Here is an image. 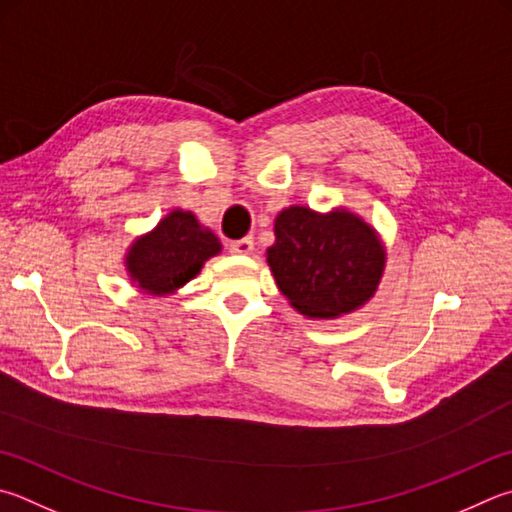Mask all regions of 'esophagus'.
<instances>
[{
  "label": "esophagus",
  "mask_w": 512,
  "mask_h": 512,
  "mask_svg": "<svg viewBox=\"0 0 512 512\" xmlns=\"http://www.w3.org/2000/svg\"><path fill=\"white\" fill-rule=\"evenodd\" d=\"M253 248H255L253 237L235 239V241H230V244H228V250L232 255H250V253H253Z\"/></svg>",
  "instance_id": "obj_1"
}]
</instances>
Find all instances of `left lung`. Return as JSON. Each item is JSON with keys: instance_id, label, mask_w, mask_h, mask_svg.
Returning <instances> with one entry per match:
<instances>
[{"instance_id": "left-lung-1", "label": "left lung", "mask_w": 512, "mask_h": 512, "mask_svg": "<svg viewBox=\"0 0 512 512\" xmlns=\"http://www.w3.org/2000/svg\"><path fill=\"white\" fill-rule=\"evenodd\" d=\"M268 264L280 291L309 318L349 313L374 295L385 253L374 230L345 210L293 206L275 221Z\"/></svg>"}]
</instances>
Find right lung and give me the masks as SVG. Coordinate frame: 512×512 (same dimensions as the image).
Here are the masks:
<instances>
[{"label":"right lung","instance_id":"obj_1","mask_svg":"<svg viewBox=\"0 0 512 512\" xmlns=\"http://www.w3.org/2000/svg\"><path fill=\"white\" fill-rule=\"evenodd\" d=\"M219 250V239L210 230H201L194 215L174 210L154 232L134 241L127 268L143 291L165 295L190 282Z\"/></svg>","mask_w":512,"mask_h":512}]
</instances>
